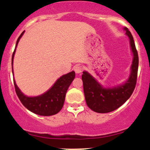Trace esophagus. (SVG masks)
Segmentation results:
<instances>
[{"mask_svg":"<svg viewBox=\"0 0 150 150\" xmlns=\"http://www.w3.org/2000/svg\"><path fill=\"white\" fill-rule=\"evenodd\" d=\"M74 70H75V72L77 74H80L82 73V68L80 66V65H76V66H75V68H74Z\"/></svg>","mask_w":150,"mask_h":150,"instance_id":"esophagus-1","label":"esophagus"}]
</instances>
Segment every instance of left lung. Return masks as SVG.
I'll return each mask as SVG.
<instances>
[{
    "mask_svg": "<svg viewBox=\"0 0 150 150\" xmlns=\"http://www.w3.org/2000/svg\"><path fill=\"white\" fill-rule=\"evenodd\" d=\"M125 34L130 41L132 53V64L128 78L121 85L104 87L89 72H82L84 94L89 108L97 113H105L114 111L122 106L130 97L135 87L138 70V55L133 37L128 28L124 27Z\"/></svg>",
    "mask_w": 150,
    "mask_h": 150,
    "instance_id": "1",
    "label": "left lung"
}]
</instances>
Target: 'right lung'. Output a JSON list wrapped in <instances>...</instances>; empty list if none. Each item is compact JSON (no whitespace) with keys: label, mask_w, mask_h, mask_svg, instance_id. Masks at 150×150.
<instances>
[{"label":"right lung","mask_w":150,"mask_h":150,"mask_svg":"<svg viewBox=\"0 0 150 150\" xmlns=\"http://www.w3.org/2000/svg\"><path fill=\"white\" fill-rule=\"evenodd\" d=\"M25 31L20 34L17 40L14 52L12 56V71H13V76H14L13 60H14L15 53L18 42H20V39H21ZM75 73L74 71H71L65 75H62L55 82L52 87L48 89L46 92L35 97H28L23 94L17 85L15 78H13V81H14L17 95L25 107L27 108L29 111L39 116H49L56 114L63 108L67 90L73 80L75 79Z\"/></svg>","instance_id":"obj_1"}]
</instances>
